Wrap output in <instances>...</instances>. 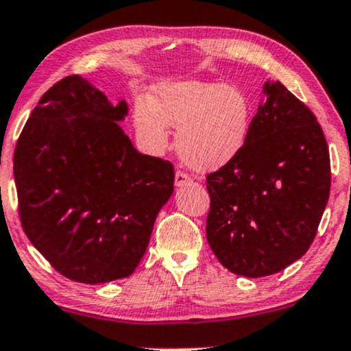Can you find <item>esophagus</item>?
Here are the masks:
<instances>
[{"instance_id":"1","label":"esophagus","mask_w":351,"mask_h":351,"mask_svg":"<svg viewBox=\"0 0 351 351\" xmlns=\"http://www.w3.org/2000/svg\"><path fill=\"white\" fill-rule=\"evenodd\" d=\"M191 182H192V179L185 174V172H180V171L176 172V187H184V185H187Z\"/></svg>"}]
</instances>
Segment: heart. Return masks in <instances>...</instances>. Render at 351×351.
Instances as JSON below:
<instances>
[{"label": "heart", "instance_id": "obj_1", "mask_svg": "<svg viewBox=\"0 0 351 351\" xmlns=\"http://www.w3.org/2000/svg\"><path fill=\"white\" fill-rule=\"evenodd\" d=\"M134 130L146 151L159 154L177 133V152L189 167L212 172L228 166L245 149L253 125L250 100L240 90L200 80L159 82L149 100L134 106Z\"/></svg>", "mask_w": 351, "mask_h": 351}]
</instances>
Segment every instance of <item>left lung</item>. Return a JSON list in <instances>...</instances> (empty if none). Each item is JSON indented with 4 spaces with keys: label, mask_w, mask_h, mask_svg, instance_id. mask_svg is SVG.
I'll list each match as a JSON object with an SVG mask.
<instances>
[{
    "label": "left lung",
    "mask_w": 351,
    "mask_h": 351,
    "mask_svg": "<svg viewBox=\"0 0 351 351\" xmlns=\"http://www.w3.org/2000/svg\"><path fill=\"white\" fill-rule=\"evenodd\" d=\"M263 95L245 149L207 177L208 245L246 278L302 258L330 193V156L315 114L279 80H266Z\"/></svg>",
    "instance_id": "1"
}]
</instances>
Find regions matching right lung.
<instances>
[{"mask_svg":"<svg viewBox=\"0 0 351 351\" xmlns=\"http://www.w3.org/2000/svg\"><path fill=\"white\" fill-rule=\"evenodd\" d=\"M113 105L80 75L49 88L14 151L19 213L29 241L65 278L103 284L134 273L160 208L174 192L172 164L138 152Z\"/></svg>","mask_w":351,"mask_h":351,"instance_id":"right-lung-1","label":"right lung"}]
</instances>
